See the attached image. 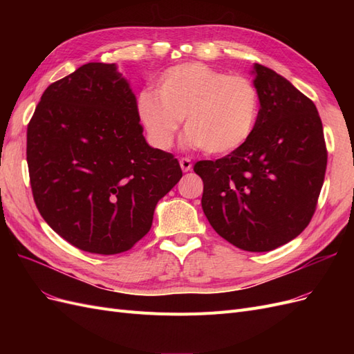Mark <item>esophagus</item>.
I'll return each mask as SVG.
<instances>
[{"instance_id": "obj_1", "label": "esophagus", "mask_w": 354, "mask_h": 354, "mask_svg": "<svg viewBox=\"0 0 354 354\" xmlns=\"http://www.w3.org/2000/svg\"><path fill=\"white\" fill-rule=\"evenodd\" d=\"M180 167H181V169L185 171V173H187V171H190V169H192V160H190V158H187V156L181 158V159H180Z\"/></svg>"}]
</instances>
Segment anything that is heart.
Wrapping results in <instances>:
<instances>
[{
    "instance_id": "1",
    "label": "heart",
    "mask_w": 354,
    "mask_h": 354,
    "mask_svg": "<svg viewBox=\"0 0 354 354\" xmlns=\"http://www.w3.org/2000/svg\"><path fill=\"white\" fill-rule=\"evenodd\" d=\"M137 116L151 143L168 149L185 120L186 142L209 155H227L252 136L260 115V93L242 75L203 63H181L160 73L156 93L137 97Z\"/></svg>"
}]
</instances>
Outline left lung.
I'll return each mask as SVG.
<instances>
[{"mask_svg":"<svg viewBox=\"0 0 354 354\" xmlns=\"http://www.w3.org/2000/svg\"><path fill=\"white\" fill-rule=\"evenodd\" d=\"M255 130L242 147L199 160L202 209L223 239L264 252L297 238L312 220L326 171L324 127L315 103L279 73L255 63Z\"/></svg>","mask_w":354,"mask_h":354,"instance_id":"1","label":"left lung"}]
</instances>
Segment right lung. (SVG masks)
Masks as SVG:
<instances>
[{
  "mask_svg": "<svg viewBox=\"0 0 354 354\" xmlns=\"http://www.w3.org/2000/svg\"><path fill=\"white\" fill-rule=\"evenodd\" d=\"M136 106L113 63H87L48 85L28 124L35 205L78 250H131L183 176L173 153L146 143Z\"/></svg>",
  "mask_w": 354,
  "mask_h": 354,
  "instance_id": "1",
  "label": "right lung"
}]
</instances>
